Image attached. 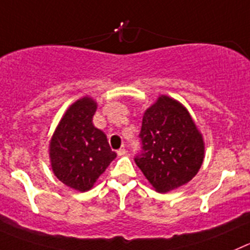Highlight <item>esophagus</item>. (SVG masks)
<instances>
[{
    "mask_svg": "<svg viewBox=\"0 0 250 250\" xmlns=\"http://www.w3.org/2000/svg\"><path fill=\"white\" fill-rule=\"evenodd\" d=\"M116 153H118V156H124V154L126 153V149L120 148V149H118V151H116Z\"/></svg>",
    "mask_w": 250,
    "mask_h": 250,
    "instance_id": "esophagus-1",
    "label": "esophagus"
}]
</instances>
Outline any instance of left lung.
I'll return each instance as SVG.
<instances>
[{"mask_svg": "<svg viewBox=\"0 0 250 250\" xmlns=\"http://www.w3.org/2000/svg\"><path fill=\"white\" fill-rule=\"evenodd\" d=\"M140 137L142 153L135 162L156 191L177 189L198 174L205 142L188 109L177 99L162 94L145 110Z\"/></svg>", "mask_w": 250, "mask_h": 250, "instance_id": "left-lung-1", "label": "left lung"}]
</instances>
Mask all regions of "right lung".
Here are the masks:
<instances>
[{
  "label": "right lung",
  "instance_id": "add662e5",
  "mask_svg": "<svg viewBox=\"0 0 250 250\" xmlns=\"http://www.w3.org/2000/svg\"><path fill=\"white\" fill-rule=\"evenodd\" d=\"M97 102L83 97L71 104L49 142L51 169L66 187L88 191L116 157L105 134L93 125Z\"/></svg>",
  "mask_w": 250,
  "mask_h": 250
}]
</instances>
